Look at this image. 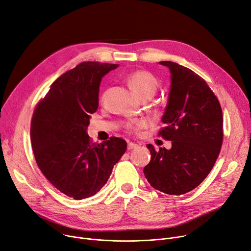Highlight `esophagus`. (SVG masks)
I'll use <instances>...</instances> for the list:
<instances>
[{
  "instance_id": "obj_1",
  "label": "esophagus",
  "mask_w": 251,
  "mask_h": 251,
  "mask_svg": "<svg viewBox=\"0 0 251 251\" xmlns=\"http://www.w3.org/2000/svg\"><path fill=\"white\" fill-rule=\"evenodd\" d=\"M137 147H138V144H136V143H133V142H129V143H128V145H127L128 150L135 149V148H137Z\"/></svg>"
}]
</instances>
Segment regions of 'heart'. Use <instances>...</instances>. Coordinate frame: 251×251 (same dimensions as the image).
Listing matches in <instances>:
<instances>
[{"label":"heart","instance_id":"1","mask_svg":"<svg viewBox=\"0 0 251 251\" xmlns=\"http://www.w3.org/2000/svg\"><path fill=\"white\" fill-rule=\"evenodd\" d=\"M127 81L130 88L140 99L152 98L158 90V81L156 77L146 71L132 72L127 76ZM145 125L143 121H134L127 125L131 131H137Z\"/></svg>","mask_w":251,"mask_h":251}]
</instances>
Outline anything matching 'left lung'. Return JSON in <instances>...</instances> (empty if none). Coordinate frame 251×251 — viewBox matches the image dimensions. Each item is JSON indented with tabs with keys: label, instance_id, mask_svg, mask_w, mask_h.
Returning <instances> with one entry per match:
<instances>
[{
	"label": "left lung",
	"instance_id": "8db88e82",
	"mask_svg": "<svg viewBox=\"0 0 251 251\" xmlns=\"http://www.w3.org/2000/svg\"><path fill=\"white\" fill-rule=\"evenodd\" d=\"M171 92L158 136L172 148L155 150L143 173L150 186L168 195H182L201 183L212 171L223 142V115L218 99L204 78L173 61Z\"/></svg>",
	"mask_w": 251,
	"mask_h": 251
}]
</instances>
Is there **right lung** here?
<instances>
[{
  "label": "right lung",
  "mask_w": 251,
  "mask_h": 251,
  "mask_svg": "<svg viewBox=\"0 0 251 251\" xmlns=\"http://www.w3.org/2000/svg\"><path fill=\"white\" fill-rule=\"evenodd\" d=\"M118 64L85 61L61 75L37 104L31 144L38 168L64 195L81 200L97 194L125 153L124 139L93 143L87 134L99 106L102 77Z\"/></svg>",
  "instance_id": "1"
}]
</instances>
